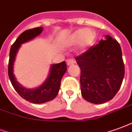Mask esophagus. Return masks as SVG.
Returning <instances> with one entry per match:
<instances>
[{
	"mask_svg": "<svg viewBox=\"0 0 132 132\" xmlns=\"http://www.w3.org/2000/svg\"><path fill=\"white\" fill-rule=\"evenodd\" d=\"M66 62H67V64L69 66V65H71V64H73L75 63V61L73 59H69L66 60Z\"/></svg>",
	"mask_w": 132,
	"mask_h": 132,
	"instance_id": "obj_1",
	"label": "esophagus"
}]
</instances>
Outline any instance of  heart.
<instances>
[{"instance_id": "b5f03b06", "label": "heart", "mask_w": 132, "mask_h": 132, "mask_svg": "<svg viewBox=\"0 0 132 132\" xmlns=\"http://www.w3.org/2000/svg\"><path fill=\"white\" fill-rule=\"evenodd\" d=\"M96 35L93 30L80 29L72 34L67 40V44L69 45H75L80 43L82 49H87L91 47L96 40Z\"/></svg>"}]
</instances>
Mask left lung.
Returning a JSON list of instances; mask_svg holds the SVG:
<instances>
[{"label": "left lung", "mask_w": 132, "mask_h": 132, "mask_svg": "<svg viewBox=\"0 0 132 132\" xmlns=\"http://www.w3.org/2000/svg\"><path fill=\"white\" fill-rule=\"evenodd\" d=\"M76 59L80 69L81 94L86 101L100 104L116 96L125 76L122 50L116 39L106 36V40Z\"/></svg>", "instance_id": "1"}]
</instances>
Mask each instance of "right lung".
Wrapping results in <instances>:
<instances>
[{
	"label": "right lung",
	"mask_w": 132,
	"mask_h": 132,
	"mask_svg": "<svg viewBox=\"0 0 132 132\" xmlns=\"http://www.w3.org/2000/svg\"><path fill=\"white\" fill-rule=\"evenodd\" d=\"M43 31V27H37L24 31L12 44L10 51L8 63V76L12 85L20 96L33 103H43L52 101L55 98L59 92L62 77L66 73V63L63 61L59 63L52 65L50 75L47 80L35 89H28L21 87L15 80L13 75V63L16 52L21 44L29 41L38 36Z\"/></svg>",
	"instance_id": "add662e5"
}]
</instances>
